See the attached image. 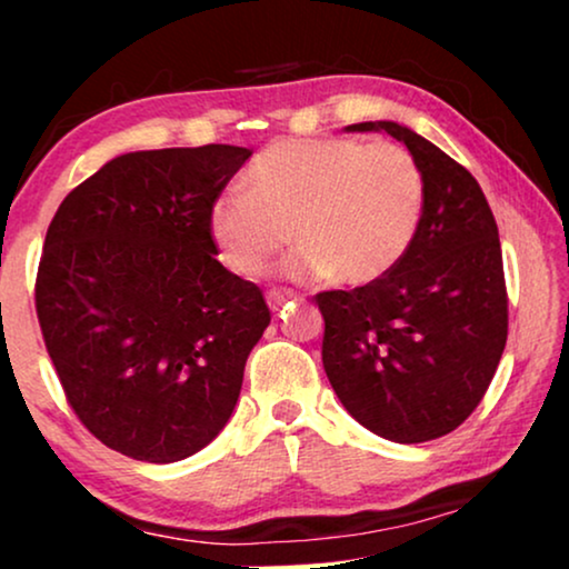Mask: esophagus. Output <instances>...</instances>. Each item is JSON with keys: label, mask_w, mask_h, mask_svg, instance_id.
I'll return each instance as SVG.
<instances>
[{"label": "esophagus", "mask_w": 569, "mask_h": 569, "mask_svg": "<svg viewBox=\"0 0 569 569\" xmlns=\"http://www.w3.org/2000/svg\"><path fill=\"white\" fill-rule=\"evenodd\" d=\"M290 300H298V295L290 292V290H271L267 295V302H269L271 310H279L284 306V302H290Z\"/></svg>", "instance_id": "obj_1"}]
</instances>
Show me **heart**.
Listing matches in <instances>:
<instances>
[{"label": "heart", "mask_w": 569, "mask_h": 569, "mask_svg": "<svg viewBox=\"0 0 569 569\" xmlns=\"http://www.w3.org/2000/svg\"><path fill=\"white\" fill-rule=\"evenodd\" d=\"M246 189L209 207V232L224 267L259 277L292 243L287 274L370 284L399 267L425 214V178L393 142L282 139L248 168Z\"/></svg>", "instance_id": "1"}]
</instances>
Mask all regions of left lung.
I'll return each instance as SVG.
<instances>
[{
	"mask_svg": "<svg viewBox=\"0 0 569 569\" xmlns=\"http://www.w3.org/2000/svg\"><path fill=\"white\" fill-rule=\"evenodd\" d=\"M347 131H386L407 144L425 178V214L409 253L383 279L316 295L323 370L370 432L427 442L479 407L508 341L497 222L477 178L417 131L396 121Z\"/></svg>",
	"mask_w": 569,
	"mask_h": 569,
	"instance_id": "8db88e82",
	"label": "left lung"
}]
</instances>
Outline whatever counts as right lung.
<instances>
[{"mask_svg": "<svg viewBox=\"0 0 569 569\" xmlns=\"http://www.w3.org/2000/svg\"><path fill=\"white\" fill-rule=\"evenodd\" d=\"M248 158L232 144L119 154L46 232V349L80 422L137 461H183L220 435L271 321L209 232V207Z\"/></svg>", "mask_w": 569, "mask_h": 569, "instance_id": "add662e5", "label": "right lung"}]
</instances>
